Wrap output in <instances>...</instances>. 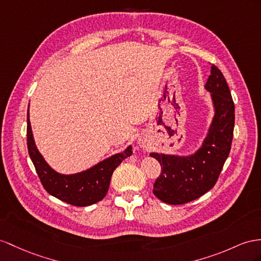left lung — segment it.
Returning a JSON list of instances; mask_svg holds the SVG:
<instances>
[{"label": "left lung", "instance_id": "left-lung-1", "mask_svg": "<svg viewBox=\"0 0 261 261\" xmlns=\"http://www.w3.org/2000/svg\"><path fill=\"white\" fill-rule=\"evenodd\" d=\"M205 89L211 92L214 117L202 145L189 155L150 153L162 169L153 193L166 204L189 203L213 189L230 152L235 106L225 77L215 65L211 67Z\"/></svg>", "mask_w": 261, "mask_h": 261}]
</instances>
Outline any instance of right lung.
<instances>
[{
	"instance_id": "add662e5",
	"label": "right lung",
	"mask_w": 261,
	"mask_h": 261,
	"mask_svg": "<svg viewBox=\"0 0 261 261\" xmlns=\"http://www.w3.org/2000/svg\"><path fill=\"white\" fill-rule=\"evenodd\" d=\"M28 149L44 189L51 196L65 203L80 207L95 204L106 196L113 171L124 159L132 154V146L129 145L123 152L105 159L103 161L91 166L88 170L75 174H62L51 169L39 153L33 137L29 111Z\"/></svg>"
}]
</instances>
